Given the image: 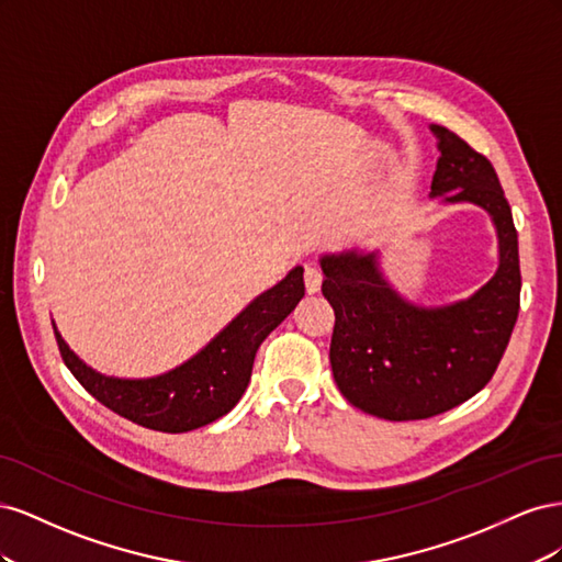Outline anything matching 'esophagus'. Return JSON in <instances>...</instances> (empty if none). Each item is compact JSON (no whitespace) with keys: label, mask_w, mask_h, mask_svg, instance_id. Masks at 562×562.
Segmentation results:
<instances>
[{"label":"esophagus","mask_w":562,"mask_h":562,"mask_svg":"<svg viewBox=\"0 0 562 562\" xmlns=\"http://www.w3.org/2000/svg\"><path fill=\"white\" fill-rule=\"evenodd\" d=\"M321 281H323L321 269L316 265H304V288H307L310 295L321 291Z\"/></svg>","instance_id":"obj_1"}]
</instances>
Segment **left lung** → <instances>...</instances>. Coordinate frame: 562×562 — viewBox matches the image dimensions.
I'll return each mask as SVG.
<instances>
[{"label": "left lung", "mask_w": 562, "mask_h": 562, "mask_svg": "<svg viewBox=\"0 0 562 562\" xmlns=\"http://www.w3.org/2000/svg\"><path fill=\"white\" fill-rule=\"evenodd\" d=\"M431 199L483 209L497 232V269L464 300L436 307L403 297L380 248L321 255L323 297L335 310L330 366L359 411L389 422L427 419L469 401L495 375L520 307L518 234L492 164L443 126Z\"/></svg>", "instance_id": "8db88e82"}]
</instances>
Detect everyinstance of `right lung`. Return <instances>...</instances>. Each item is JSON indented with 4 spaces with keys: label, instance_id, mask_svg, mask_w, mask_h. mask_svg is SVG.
Listing matches in <instances>:
<instances>
[{
    "label": "right lung",
    "instance_id": "obj_1",
    "mask_svg": "<svg viewBox=\"0 0 562 562\" xmlns=\"http://www.w3.org/2000/svg\"><path fill=\"white\" fill-rule=\"evenodd\" d=\"M302 271L300 265L293 267L285 279L255 297L192 359L161 372V375L128 380L98 372L67 347L54 323L60 356L77 382L95 401L140 427L166 434H184L206 427L227 415L244 396L255 353L265 337L304 297Z\"/></svg>",
    "mask_w": 562,
    "mask_h": 562
}]
</instances>
